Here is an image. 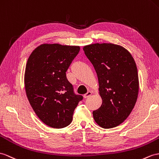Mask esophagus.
Instances as JSON below:
<instances>
[{"instance_id":"1","label":"esophagus","mask_w":159,"mask_h":159,"mask_svg":"<svg viewBox=\"0 0 159 159\" xmlns=\"http://www.w3.org/2000/svg\"><path fill=\"white\" fill-rule=\"evenodd\" d=\"M92 94V92H90V91H89V92H88L86 94H84V97L85 98H88V97H90V96H91Z\"/></svg>"}]
</instances>
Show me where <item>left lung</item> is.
<instances>
[{
  "instance_id": "left-lung-1",
  "label": "left lung",
  "mask_w": 159,
  "mask_h": 159,
  "mask_svg": "<svg viewBox=\"0 0 159 159\" xmlns=\"http://www.w3.org/2000/svg\"><path fill=\"white\" fill-rule=\"evenodd\" d=\"M85 55L97 73L102 105L93 117L102 128L117 127L128 117L137 101L139 80L136 64L123 46L93 44L84 46Z\"/></svg>"
}]
</instances>
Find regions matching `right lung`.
Here are the masks:
<instances>
[{
  "mask_svg": "<svg viewBox=\"0 0 159 159\" xmlns=\"http://www.w3.org/2000/svg\"><path fill=\"white\" fill-rule=\"evenodd\" d=\"M80 46L43 44L35 48L27 61L24 84L27 97L41 121L61 129L71 123L83 96L76 95L66 71L79 53Z\"/></svg>",
  "mask_w": 159,
  "mask_h": 159,
  "instance_id": "right-lung-1",
  "label": "right lung"
}]
</instances>
